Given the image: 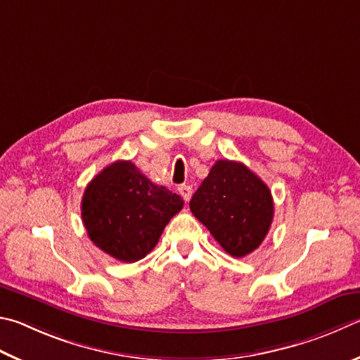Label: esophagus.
Masks as SVG:
<instances>
[{
  "label": "esophagus",
  "mask_w": 360,
  "mask_h": 360,
  "mask_svg": "<svg viewBox=\"0 0 360 360\" xmlns=\"http://www.w3.org/2000/svg\"><path fill=\"white\" fill-rule=\"evenodd\" d=\"M178 192H179L181 197L184 198V201H188V200L192 198V187H191V186L182 184V186L178 187Z\"/></svg>",
  "instance_id": "obj_1"
}]
</instances>
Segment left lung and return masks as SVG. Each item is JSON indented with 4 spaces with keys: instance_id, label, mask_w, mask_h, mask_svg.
Returning <instances> with one entry per match:
<instances>
[{
    "instance_id": "8db88e82",
    "label": "left lung",
    "mask_w": 360,
    "mask_h": 360,
    "mask_svg": "<svg viewBox=\"0 0 360 360\" xmlns=\"http://www.w3.org/2000/svg\"><path fill=\"white\" fill-rule=\"evenodd\" d=\"M191 211L231 257L263 243L274 219L269 187L244 163L217 160L191 200Z\"/></svg>"
}]
</instances>
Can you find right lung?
<instances>
[{
    "label": "right lung",
    "instance_id": "add662e5",
    "mask_svg": "<svg viewBox=\"0 0 360 360\" xmlns=\"http://www.w3.org/2000/svg\"><path fill=\"white\" fill-rule=\"evenodd\" d=\"M184 201L149 181L130 160L102 169L84 188L82 219L89 239L110 257L135 263L159 243Z\"/></svg>",
    "mask_w": 360,
    "mask_h": 360
}]
</instances>
